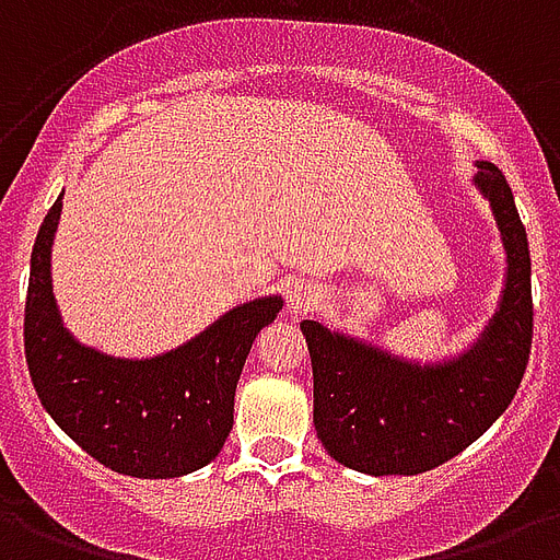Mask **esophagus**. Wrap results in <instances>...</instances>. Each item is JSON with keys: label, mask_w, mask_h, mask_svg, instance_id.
I'll list each match as a JSON object with an SVG mask.
<instances>
[{"label": "esophagus", "mask_w": 560, "mask_h": 560, "mask_svg": "<svg viewBox=\"0 0 560 560\" xmlns=\"http://www.w3.org/2000/svg\"><path fill=\"white\" fill-rule=\"evenodd\" d=\"M317 301H320V292H317L312 283H298L292 285V292L285 298L289 308L292 312H308V308H315Z\"/></svg>", "instance_id": "1"}]
</instances>
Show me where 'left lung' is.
<instances>
[{"label": "left lung", "instance_id": "8db88e82", "mask_svg": "<svg viewBox=\"0 0 560 560\" xmlns=\"http://www.w3.org/2000/svg\"><path fill=\"white\" fill-rule=\"evenodd\" d=\"M506 248L498 315L471 350L445 364H413L303 320L315 375V431L326 454L361 474L431 471L480 440L512 405L532 350V259L509 182L477 164Z\"/></svg>", "mask_w": 560, "mask_h": 560}]
</instances>
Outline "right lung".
I'll return each instance as SVG.
<instances>
[{
	"label": "right lung",
	"instance_id": "1",
	"mask_svg": "<svg viewBox=\"0 0 560 560\" xmlns=\"http://www.w3.org/2000/svg\"><path fill=\"white\" fill-rule=\"evenodd\" d=\"M62 196L39 225L25 298V361L51 419L106 468L167 480L208 465L234 424V393L254 338L283 308L259 298L219 317L194 341L129 361L83 347L51 292V243Z\"/></svg>",
	"mask_w": 560,
	"mask_h": 560
}]
</instances>
